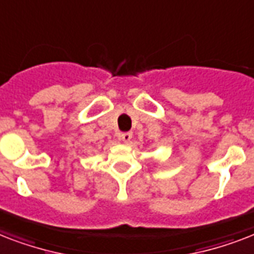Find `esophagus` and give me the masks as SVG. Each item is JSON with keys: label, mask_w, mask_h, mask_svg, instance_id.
Here are the masks:
<instances>
[{"label": "esophagus", "mask_w": 254, "mask_h": 254, "mask_svg": "<svg viewBox=\"0 0 254 254\" xmlns=\"http://www.w3.org/2000/svg\"><path fill=\"white\" fill-rule=\"evenodd\" d=\"M119 136H121V139L125 141V143H129L131 139H132V132H123L121 133Z\"/></svg>", "instance_id": "34e87169"}]
</instances>
